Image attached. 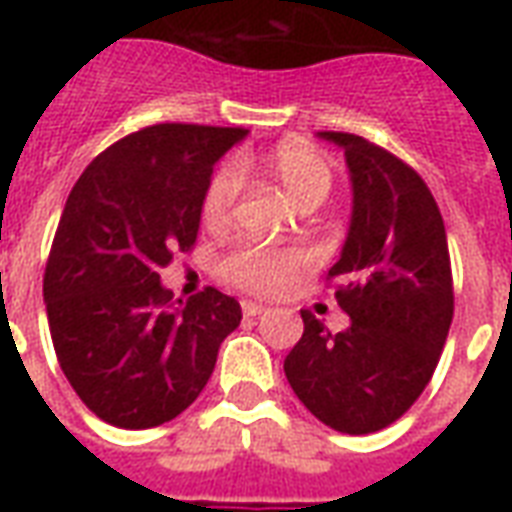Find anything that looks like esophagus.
I'll list each match as a JSON object with an SVG mask.
<instances>
[{
  "label": "esophagus",
  "mask_w": 512,
  "mask_h": 512,
  "mask_svg": "<svg viewBox=\"0 0 512 512\" xmlns=\"http://www.w3.org/2000/svg\"><path fill=\"white\" fill-rule=\"evenodd\" d=\"M241 310H244L246 318H255V315H263L266 307H263V304H257V301H241Z\"/></svg>",
  "instance_id": "1"
}]
</instances>
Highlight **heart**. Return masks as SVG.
Here are the masks:
<instances>
[{"mask_svg":"<svg viewBox=\"0 0 512 512\" xmlns=\"http://www.w3.org/2000/svg\"><path fill=\"white\" fill-rule=\"evenodd\" d=\"M266 167L285 186L293 202L310 211L318 208L334 186L329 158L307 142H282L266 156ZM244 161H224L213 172L202 197V219L211 227H222L233 216L235 200L241 194ZM307 266V252L301 249H271L260 244H238L219 260L224 282L246 293H279Z\"/></svg>","mask_w":512,"mask_h":512,"instance_id":"1","label":"heart"}]
</instances>
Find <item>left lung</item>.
I'll return each mask as SVG.
<instances>
[{"instance_id": "obj_1", "label": "left lung", "mask_w": 512, "mask_h": 512, "mask_svg": "<svg viewBox=\"0 0 512 512\" xmlns=\"http://www.w3.org/2000/svg\"><path fill=\"white\" fill-rule=\"evenodd\" d=\"M345 150L354 211L334 299L351 318L332 334L301 312L304 334L285 359L293 392L323 425L362 436L414 406L439 365L452 323V271L439 205L414 169L365 136L321 131Z\"/></svg>"}]
</instances>
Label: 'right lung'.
Here are the masks:
<instances>
[{
	"label": "right lung",
	"mask_w": 512,
	"mask_h": 512,
	"mask_svg": "<svg viewBox=\"0 0 512 512\" xmlns=\"http://www.w3.org/2000/svg\"><path fill=\"white\" fill-rule=\"evenodd\" d=\"M246 128L158 123L123 136L68 194L43 274L51 343L95 417L164 425L197 400L241 304L205 288L172 301L161 268L197 241L213 164Z\"/></svg>",
	"instance_id": "right-lung-1"
}]
</instances>
